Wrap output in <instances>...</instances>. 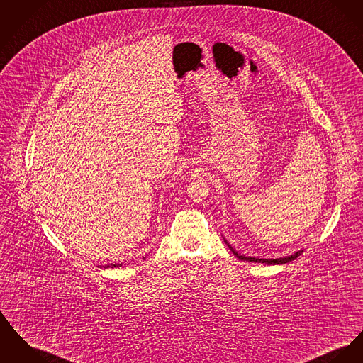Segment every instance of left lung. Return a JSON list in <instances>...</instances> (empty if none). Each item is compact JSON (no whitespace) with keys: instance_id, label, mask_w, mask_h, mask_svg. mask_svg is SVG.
<instances>
[{"instance_id":"left-lung-1","label":"left lung","mask_w":363,"mask_h":363,"mask_svg":"<svg viewBox=\"0 0 363 363\" xmlns=\"http://www.w3.org/2000/svg\"><path fill=\"white\" fill-rule=\"evenodd\" d=\"M224 242H225L227 246L231 249V252L234 253V256L238 257L240 260H243V262H253V263H263V264H285V263H289L291 260L297 259V257L303 253V249H301V250L294 252V253L290 255V256H284V257H278V259H260V257H252V256L241 255V253H238V252L227 242V240H224Z\"/></svg>"}]
</instances>
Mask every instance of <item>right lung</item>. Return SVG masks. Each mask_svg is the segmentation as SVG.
<instances>
[{
  "instance_id": "right-lung-1",
  "label": "right lung",
  "mask_w": 363,
  "mask_h": 363,
  "mask_svg": "<svg viewBox=\"0 0 363 363\" xmlns=\"http://www.w3.org/2000/svg\"><path fill=\"white\" fill-rule=\"evenodd\" d=\"M122 266V263L121 264H118V263H117V264H108V266H106V268H108V267H111V268H114V267H121Z\"/></svg>"
}]
</instances>
